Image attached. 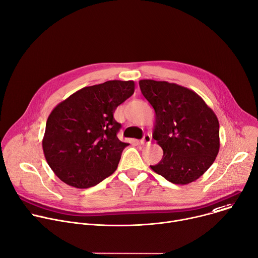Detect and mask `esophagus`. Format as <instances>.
Instances as JSON below:
<instances>
[{
    "label": "esophagus",
    "instance_id": "esophagus-1",
    "mask_svg": "<svg viewBox=\"0 0 258 258\" xmlns=\"http://www.w3.org/2000/svg\"><path fill=\"white\" fill-rule=\"evenodd\" d=\"M151 142V136L150 135H145L143 137V139L141 140V144L142 145H147V144H150Z\"/></svg>",
    "mask_w": 258,
    "mask_h": 258
}]
</instances>
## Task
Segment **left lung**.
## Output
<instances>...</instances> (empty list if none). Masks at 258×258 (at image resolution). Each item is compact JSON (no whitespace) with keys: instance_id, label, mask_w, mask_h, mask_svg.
Segmentation results:
<instances>
[{"instance_id":"left-lung-1","label":"left lung","mask_w":258,"mask_h":258,"mask_svg":"<svg viewBox=\"0 0 258 258\" xmlns=\"http://www.w3.org/2000/svg\"><path fill=\"white\" fill-rule=\"evenodd\" d=\"M139 85L155 111L152 137L163 151L161 160L150 168L174 184L196 181L218 154L217 116L189 88L150 79L140 80Z\"/></svg>"}]
</instances>
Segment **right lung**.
<instances>
[{"instance_id":"right-lung-1","label":"right lung","mask_w":258,"mask_h":258,"mask_svg":"<svg viewBox=\"0 0 258 258\" xmlns=\"http://www.w3.org/2000/svg\"><path fill=\"white\" fill-rule=\"evenodd\" d=\"M134 91V81L110 80L81 88L51 111L42 147L62 182L88 188L116 171L128 144L117 138L121 124L113 113Z\"/></svg>"}]
</instances>
